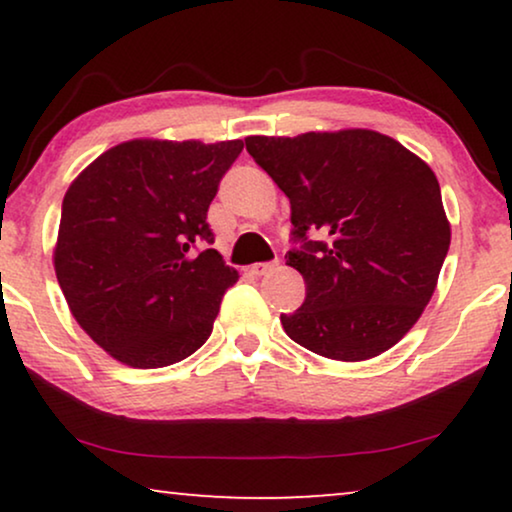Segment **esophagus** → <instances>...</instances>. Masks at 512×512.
<instances>
[{
	"mask_svg": "<svg viewBox=\"0 0 512 512\" xmlns=\"http://www.w3.org/2000/svg\"><path fill=\"white\" fill-rule=\"evenodd\" d=\"M279 265V261H268V263H256V265H251L249 268V272L251 275H256V277H261V275H268V272H272Z\"/></svg>",
	"mask_w": 512,
	"mask_h": 512,
	"instance_id": "34e87169",
	"label": "esophagus"
}]
</instances>
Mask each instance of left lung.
<instances>
[{
	"label": "left lung",
	"mask_w": 512,
	"mask_h": 512,
	"mask_svg": "<svg viewBox=\"0 0 512 512\" xmlns=\"http://www.w3.org/2000/svg\"><path fill=\"white\" fill-rule=\"evenodd\" d=\"M244 144L291 202L286 265L305 303L282 314L286 335L335 361L387 352L422 317L450 249L436 174L373 130Z\"/></svg>",
	"instance_id": "1"
}]
</instances>
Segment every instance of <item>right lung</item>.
<instances>
[{"mask_svg":"<svg viewBox=\"0 0 512 512\" xmlns=\"http://www.w3.org/2000/svg\"><path fill=\"white\" fill-rule=\"evenodd\" d=\"M244 149L135 139L102 153L62 200L55 275L79 326L125 366H172L205 345L237 282L207 223Z\"/></svg>","mask_w":512,"mask_h":512,"instance_id":"right-lung-1","label":"right lung"}]
</instances>
